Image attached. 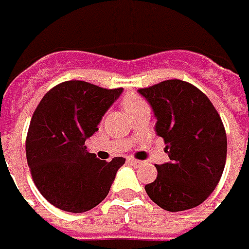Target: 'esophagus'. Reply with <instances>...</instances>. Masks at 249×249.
Here are the masks:
<instances>
[{
  "instance_id": "34e87169",
  "label": "esophagus",
  "mask_w": 249,
  "mask_h": 249,
  "mask_svg": "<svg viewBox=\"0 0 249 249\" xmlns=\"http://www.w3.org/2000/svg\"><path fill=\"white\" fill-rule=\"evenodd\" d=\"M128 163H131L134 166H141L142 165V161H138V160H134V158H128Z\"/></svg>"
}]
</instances>
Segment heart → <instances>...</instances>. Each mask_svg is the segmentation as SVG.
Segmentation results:
<instances>
[{"label": "heart", "instance_id": "1", "mask_svg": "<svg viewBox=\"0 0 249 249\" xmlns=\"http://www.w3.org/2000/svg\"><path fill=\"white\" fill-rule=\"evenodd\" d=\"M144 102L141 98H139L138 95H135V93H128L124 96V99H123V106H124V108L126 111H130L135 108V107H138V106L143 105Z\"/></svg>", "mask_w": 249, "mask_h": 249}]
</instances>
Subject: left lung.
<instances>
[{
	"instance_id": "left-lung-1",
	"label": "left lung",
	"mask_w": 249,
	"mask_h": 249,
	"mask_svg": "<svg viewBox=\"0 0 249 249\" xmlns=\"http://www.w3.org/2000/svg\"><path fill=\"white\" fill-rule=\"evenodd\" d=\"M153 107L156 133L170 161L157 165V178L144 190L162 209L179 212L200 205L221 178L227 160L223 121L205 93L172 79L139 88Z\"/></svg>"
}]
</instances>
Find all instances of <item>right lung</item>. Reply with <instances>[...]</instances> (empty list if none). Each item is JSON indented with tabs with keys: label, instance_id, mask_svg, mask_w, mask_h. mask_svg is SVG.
I'll return each instance as SVG.
<instances>
[{
	"label": "right lung",
	"instance_id": "obj_1",
	"mask_svg": "<svg viewBox=\"0 0 249 249\" xmlns=\"http://www.w3.org/2000/svg\"><path fill=\"white\" fill-rule=\"evenodd\" d=\"M122 91L70 80L51 88L37 106L26 135V161L38 192L61 211L83 213L100 204L126 161H102L86 147Z\"/></svg>",
	"mask_w": 249,
	"mask_h": 249
}]
</instances>
